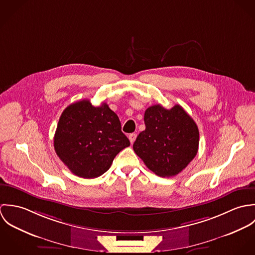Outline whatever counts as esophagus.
I'll use <instances>...</instances> for the list:
<instances>
[{
    "mask_svg": "<svg viewBox=\"0 0 255 255\" xmlns=\"http://www.w3.org/2000/svg\"><path fill=\"white\" fill-rule=\"evenodd\" d=\"M128 139H129L130 143L132 144V143L135 141V139H136V134H135V133H130V134H128Z\"/></svg>",
    "mask_w": 255,
    "mask_h": 255,
    "instance_id": "34e87169",
    "label": "esophagus"
}]
</instances>
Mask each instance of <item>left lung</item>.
Instances as JSON below:
<instances>
[{
    "label": "left lung",
    "mask_w": 255,
    "mask_h": 255,
    "mask_svg": "<svg viewBox=\"0 0 255 255\" xmlns=\"http://www.w3.org/2000/svg\"><path fill=\"white\" fill-rule=\"evenodd\" d=\"M145 129L133 143V150L146 167L160 177H173L196 156L199 131L193 119L175 105L149 107L144 113Z\"/></svg>",
    "instance_id": "8db88e82"
}]
</instances>
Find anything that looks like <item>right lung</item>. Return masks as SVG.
Returning a JSON list of instances; mask_svg holds the SVG:
<instances>
[{"label": "right lung", "mask_w": 255, "mask_h": 255, "mask_svg": "<svg viewBox=\"0 0 255 255\" xmlns=\"http://www.w3.org/2000/svg\"><path fill=\"white\" fill-rule=\"evenodd\" d=\"M121 122L106 103L92 106L81 100L62 113L54 137L57 155L71 172L84 179L100 177L114 158L130 145Z\"/></svg>", "instance_id": "right-lung-1"}]
</instances>
